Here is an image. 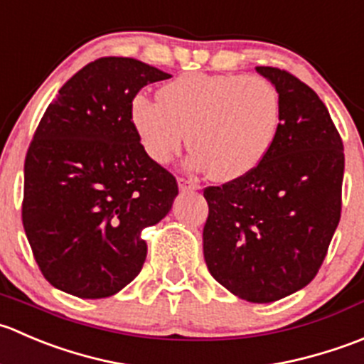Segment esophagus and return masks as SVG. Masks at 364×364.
I'll use <instances>...</instances> for the list:
<instances>
[{
	"label": "esophagus",
	"mask_w": 364,
	"mask_h": 364,
	"mask_svg": "<svg viewBox=\"0 0 364 364\" xmlns=\"http://www.w3.org/2000/svg\"><path fill=\"white\" fill-rule=\"evenodd\" d=\"M178 187H181V191H198L200 189L198 182L191 181V178H178Z\"/></svg>",
	"instance_id": "obj_1"
}]
</instances>
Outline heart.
<instances>
[{
    "mask_svg": "<svg viewBox=\"0 0 364 364\" xmlns=\"http://www.w3.org/2000/svg\"><path fill=\"white\" fill-rule=\"evenodd\" d=\"M279 114L278 90L260 75L187 72L159 90V100H132V124L150 159L170 163L187 132L194 150L189 164L219 182L260 166L274 143Z\"/></svg>",
    "mask_w": 364,
    "mask_h": 364,
    "instance_id": "b5f03b06",
    "label": "heart"
}]
</instances>
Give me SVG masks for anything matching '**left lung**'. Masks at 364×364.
Here are the masks:
<instances>
[{
  "mask_svg": "<svg viewBox=\"0 0 364 364\" xmlns=\"http://www.w3.org/2000/svg\"><path fill=\"white\" fill-rule=\"evenodd\" d=\"M282 100L267 157L246 177L203 191V257L233 296L272 303L304 289L327 255L341 214L343 143L326 104L301 79L257 67Z\"/></svg>",
  "mask_w": 364,
  "mask_h": 364,
  "instance_id": "obj_1",
  "label": "left lung"
}]
</instances>
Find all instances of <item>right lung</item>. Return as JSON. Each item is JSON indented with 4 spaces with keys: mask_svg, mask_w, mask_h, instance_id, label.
<instances>
[{
    "mask_svg": "<svg viewBox=\"0 0 364 364\" xmlns=\"http://www.w3.org/2000/svg\"><path fill=\"white\" fill-rule=\"evenodd\" d=\"M170 77L134 58H99L46 109L24 161L23 226L55 289L102 299L141 271V232L170 212L178 186L143 150L132 100Z\"/></svg>",
    "mask_w": 364,
    "mask_h": 364,
    "instance_id": "obj_1",
    "label": "right lung"
}]
</instances>
